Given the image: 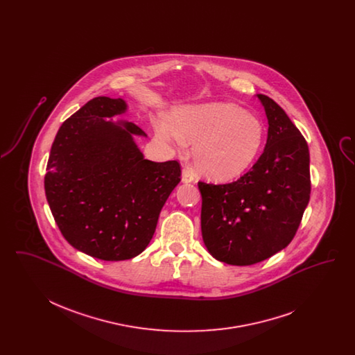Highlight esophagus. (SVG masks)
<instances>
[{"instance_id":"esophagus-1","label":"esophagus","mask_w":355,"mask_h":355,"mask_svg":"<svg viewBox=\"0 0 355 355\" xmlns=\"http://www.w3.org/2000/svg\"><path fill=\"white\" fill-rule=\"evenodd\" d=\"M194 181H196V175H194L193 170H182V182L184 184H190V182H194Z\"/></svg>"}]
</instances>
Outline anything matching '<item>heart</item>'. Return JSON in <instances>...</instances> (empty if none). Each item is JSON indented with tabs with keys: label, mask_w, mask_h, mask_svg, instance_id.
<instances>
[{
	"label": "heart",
	"mask_w": 355,
	"mask_h": 355,
	"mask_svg": "<svg viewBox=\"0 0 355 355\" xmlns=\"http://www.w3.org/2000/svg\"><path fill=\"white\" fill-rule=\"evenodd\" d=\"M154 129L164 145L178 152L193 144L196 168L218 182L249 169L265 139L262 121L230 102L177 107L170 119H157Z\"/></svg>",
	"instance_id": "b5f03b06"
}]
</instances>
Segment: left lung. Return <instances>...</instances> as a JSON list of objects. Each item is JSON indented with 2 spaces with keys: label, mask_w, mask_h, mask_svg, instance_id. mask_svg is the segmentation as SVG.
Returning a JSON list of instances; mask_svg holds the SVG:
<instances>
[{
  "label": "left lung",
  "mask_w": 355,
  "mask_h": 355,
  "mask_svg": "<svg viewBox=\"0 0 355 355\" xmlns=\"http://www.w3.org/2000/svg\"><path fill=\"white\" fill-rule=\"evenodd\" d=\"M255 97L269 123L263 153L236 182H198L203 243L217 261L234 266L254 265L285 249L310 200L304 137L277 102Z\"/></svg>",
  "instance_id": "8db88e82"
}]
</instances>
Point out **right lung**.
Returning a JSON list of instances; mask_svg holds the SVG:
<instances>
[{"mask_svg": "<svg viewBox=\"0 0 355 355\" xmlns=\"http://www.w3.org/2000/svg\"><path fill=\"white\" fill-rule=\"evenodd\" d=\"M122 98L96 97L67 119L51 145L45 193L69 243L90 257L123 261L142 253L159 213L181 181L177 161L145 159L135 137L146 133Z\"/></svg>", "mask_w": 355, "mask_h": 355, "instance_id": "obj_1", "label": "right lung"}]
</instances>
